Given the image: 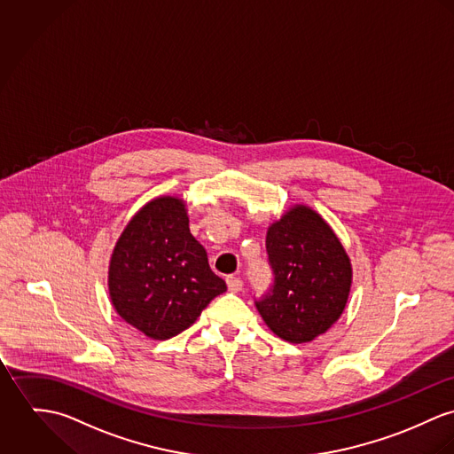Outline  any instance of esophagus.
<instances>
[{
  "instance_id": "esophagus-1",
  "label": "esophagus",
  "mask_w": 454,
  "mask_h": 454,
  "mask_svg": "<svg viewBox=\"0 0 454 454\" xmlns=\"http://www.w3.org/2000/svg\"><path fill=\"white\" fill-rule=\"evenodd\" d=\"M226 284H228V289H230L231 293H240L242 287H244V282H242V278H239V277H228V278H226Z\"/></svg>"
}]
</instances>
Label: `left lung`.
Here are the masks:
<instances>
[{
	"instance_id": "obj_1",
	"label": "left lung",
	"mask_w": 454,
	"mask_h": 454,
	"mask_svg": "<svg viewBox=\"0 0 454 454\" xmlns=\"http://www.w3.org/2000/svg\"><path fill=\"white\" fill-rule=\"evenodd\" d=\"M273 286L255 301L266 325L282 340L308 343L343 313L352 264L331 226L309 207L296 205L266 233Z\"/></svg>"
}]
</instances>
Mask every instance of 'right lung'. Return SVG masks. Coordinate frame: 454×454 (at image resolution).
<instances>
[{
	"label": "right lung",
	"mask_w": 454,
	"mask_h": 454,
	"mask_svg": "<svg viewBox=\"0 0 454 454\" xmlns=\"http://www.w3.org/2000/svg\"><path fill=\"white\" fill-rule=\"evenodd\" d=\"M107 284L118 315L153 340L177 336L226 291L177 197L154 199L130 219L111 255Z\"/></svg>",
	"instance_id": "right-lung-1"
}]
</instances>
